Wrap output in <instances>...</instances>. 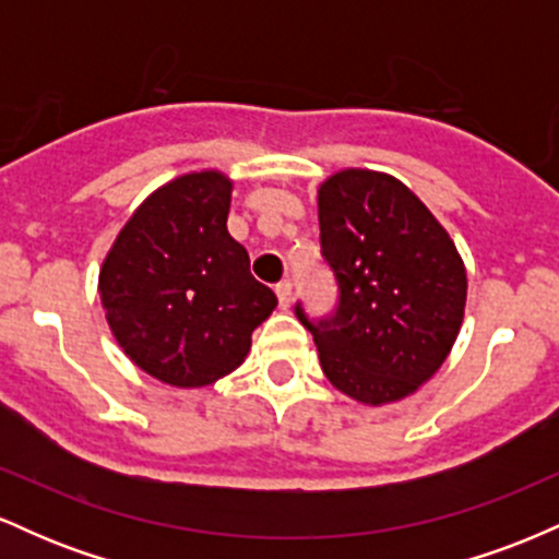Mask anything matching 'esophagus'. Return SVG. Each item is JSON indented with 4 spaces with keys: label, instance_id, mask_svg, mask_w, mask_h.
I'll list each match as a JSON object with an SVG mask.
<instances>
[{
    "label": "esophagus",
    "instance_id": "esophagus-1",
    "mask_svg": "<svg viewBox=\"0 0 559 559\" xmlns=\"http://www.w3.org/2000/svg\"><path fill=\"white\" fill-rule=\"evenodd\" d=\"M275 294H278V305L286 307L292 305V281H281V284H275Z\"/></svg>",
    "mask_w": 559,
    "mask_h": 559
}]
</instances>
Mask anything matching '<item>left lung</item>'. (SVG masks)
Instances as JSON below:
<instances>
[{
	"instance_id": "8db88e82",
	"label": "left lung",
	"mask_w": 559,
	"mask_h": 559,
	"mask_svg": "<svg viewBox=\"0 0 559 559\" xmlns=\"http://www.w3.org/2000/svg\"><path fill=\"white\" fill-rule=\"evenodd\" d=\"M320 254L338 305L312 320L320 368L362 404L404 400L447 360L465 316L467 275L457 247L394 176L349 168L318 189Z\"/></svg>"
}]
</instances>
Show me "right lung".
Instances as JSON below:
<instances>
[{
    "label": "right lung",
    "instance_id": "right-lung-1",
    "mask_svg": "<svg viewBox=\"0 0 559 559\" xmlns=\"http://www.w3.org/2000/svg\"><path fill=\"white\" fill-rule=\"evenodd\" d=\"M223 173H186L141 202L99 271L107 323L144 373L178 389L215 383L243 362L278 305L228 234Z\"/></svg>",
    "mask_w": 559,
    "mask_h": 559
}]
</instances>
